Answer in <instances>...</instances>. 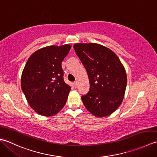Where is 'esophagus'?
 <instances>
[{
  "label": "esophagus",
  "instance_id": "esophagus-1",
  "mask_svg": "<svg viewBox=\"0 0 157 157\" xmlns=\"http://www.w3.org/2000/svg\"><path fill=\"white\" fill-rule=\"evenodd\" d=\"M78 81H75L74 82V86L75 87H78Z\"/></svg>",
  "mask_w": 157,
  "mask_h": 157
}]
</instances>
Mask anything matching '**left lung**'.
Instances as JSON below:
<instances>
[{
  "label": "left lung",
  "instance_id": "1",
  "mask_svg": "<svg viewBox=\"0 0 157 157\" xmlns=\"http://www.w3.org/2000/svg\"><path fill=\"white\" fill-rule=\"evenodd\" d=\"M76 55L87 70L90 89L81 97L87 110L97 117L109 116L120 106L127 78L122 63L111 49L97 43H76Z\"/></svg>",
  "mask_w": 157,
  "mask_h": 157
}]
</instances>
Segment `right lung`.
I'll list each match as a JSON object with an SVG mask.
<instances>
[{"instance_id": "obj_1", "label": "right lung", "mask_w": 157, "mask_h": 157, "mask_svg": "<svg viewBox=\"0 0 157 157\" xmlns=\"http://www.w3.org/2000/svg\"><path fill=\"white\" fill-rule=\"evenodd\" d=\"M71 45H52L32 54L23 70L21 87L30 107L51 117L64 106L71 87L63 81L62 62Z\"/></svg>"}]
</instances>
